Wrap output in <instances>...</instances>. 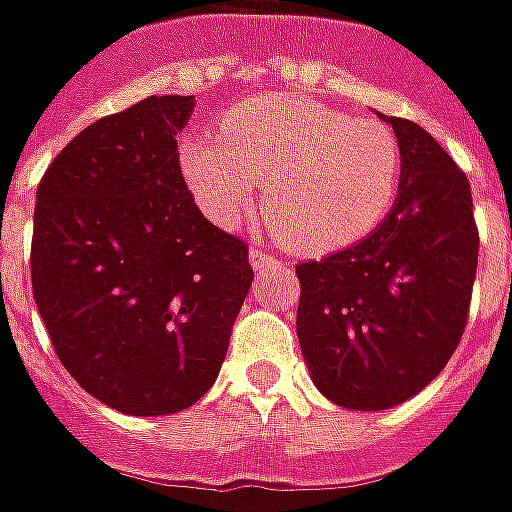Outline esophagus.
<instances>
[{
  "label": "esophagus",
  "instance_id": "esophagus-1",
  "mask_svg": "<svg viewBox=\"0 0 512 512\" xmlns=\"http://www.w3.org/2000/svg\"><path fill=\"white\" fill-rule=\"evenodd\" d=\"M249 263H252V268H266V266H274V263H277V257L268 255V252H263V249H257V246H252V249H249Z\"/></svg>",
  "mask_w": 512,
  "mask_h": 512
}]
</instances>
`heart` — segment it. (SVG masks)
<instances>
[{"label": "heart", "instance_id": "heart-1", "mask_svg": "<svg viewBox=\"0 0 512 512\" xmlns=\"http://www.w3.org/2000/svg\"><path fill=\"white\" fill-rule=\"evenodd\" d=\"M180 171L196 207L224 230L238 227L263 188V216L299 255H330L363 241L391 213L402 146L377 119H352L299 94L232 105L216 138H185Z\"/></svg>", "mask_w": 512, "mask_h": 512}]
</instances>
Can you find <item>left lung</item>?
Segmentation results:
<instances>
[{
  "instance_id": "obj_1",
  "label": "left lung",
  "mask_w": 512,
  "mask_h": 512,
  "mask_svg": "<svg viewBox=\"0 0 512 512\" xmlns=\"http://www.w3.org/2000/svg\"><path fill=\"white\" fill-rule=\"evenodd\" d=\"M385 121L402 146L391 213L355 246L296 266L310 377L349 410L402 405L441 374L466 330L480 255L466 174L418 124Z\"/></svg>"
}]
</instances>
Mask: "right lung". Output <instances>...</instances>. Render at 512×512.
<instances>
[{"label":"right lung","mask_w":512,"mask_h":512,"mask_svg":"<svg viewBox=\"0 0 512 512\" xmlns=\"http://www.w3.org/2000/svg\"><path fill=\"white\" fill-rule=\"evenodd\" d=\"M194 96L94 121L35 194L32 293L60 363L127 416H169L219 377L255 280L249 246L202 216L177 132Z\"/></svg>","instance_id":"add662e5"}]
</instances>
